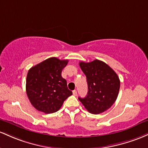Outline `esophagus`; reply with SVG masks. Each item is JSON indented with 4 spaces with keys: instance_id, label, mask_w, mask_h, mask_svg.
I'll list each match as a JSON object with an SVG mask.
<instances>
[{
    "instance_id": "esophagus-1",
    "label": "esophagus",
    "mask_w": 148,
    "mask_h": 148,
    "mask_svg": "<svg viewBox=\"0 0 148 148\" xmlns=\"http://www.w3.org/2000/svg\"><path fill=\"white\" fill-rule=\"evenodd\" d=\"M73 94L74 96H77V91L76 90H74V91H73Z\"/></svg>"
}]
</instances>
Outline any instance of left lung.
<instances>
[{
    "label": "left lung",
    "mask_w": 148,
    "mask_h": 148,
    "mask_svg": "<svg viewBox=\"0 0 148 148\" xmlns=\"http://www.w3.org/2000/svg\"><path fill=\"white\" fill-rule=\"evenodd\" d=\"M87 77V95L78 99L90 113L100 114L113 105L118 96L120 81L117 73L106 63L94 60L79 62Z\"/></svg>",
    "instance_id": "1"
}]
</instances>
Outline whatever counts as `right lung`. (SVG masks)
I'll return each instance as SVG.
<instances>
[{"instance_id":"right-lung-1","label":"right lung","mask_w":148,"mask_h":148,"mask_svg":"<svg viewBox=\"0 0 148 148\" xmlns=\"http://www.w3.org/2000/svg\"><path fill=\"white\" fill-rule=\"evenodd\" d=\"M68 62L51 57L29 69L26 77V94L36 110L46 114L55 112L73 94L61 76Z\"/></svg>"}]
</instances>
